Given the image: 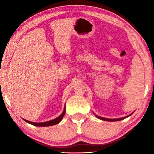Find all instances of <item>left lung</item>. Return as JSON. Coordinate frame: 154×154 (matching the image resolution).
Returning <instances> with one entry per match:
<instances>
[{
  "label": "left lung",
  "instance_id": "8db88e82",
  "mask_svg": "<svg viewBox=\"0 0 154 154\" xmlns=\"http://www.w3.org/2000/svg\"><path fill=\"white\" fill-rule=\"evenodd\" d=\"M96 116L97 117V118H98V119H102V120H104V121H109V122L119 121V120H122V119H124L126 118H128V116H126V117H124V118H119V119H107V118H102V117H99V116Z\"/></svg>",
  "mask_w": 154,
  "mask_h": 154
}]
</instances>
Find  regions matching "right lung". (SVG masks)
<instances>
[{
	"label": "right lung",
	"instance_id": "1",
	"mask_svg": "<svg viewBox=\"0 0 154 154\" xmlns=\"http://www.w3.org/2000/svg\"><path fill=\"white\" fill-rule=\"evenodd\" d=\"M65 112H66V108H65L64 106V109L63 112H62V113L60 116L58 118L53 119V120H51V121H48V122H42V123H36V122H30V121H28L26 119H24L25 122H26L28 124H30L32 125H34V126H54V125H56L57 124H58L60 122L62 118H63V117L65 114Z\"/></svg>",
	"mask_w": 154,
	"mask_h": 154
}]
</instances>
